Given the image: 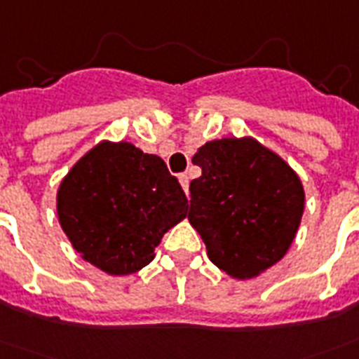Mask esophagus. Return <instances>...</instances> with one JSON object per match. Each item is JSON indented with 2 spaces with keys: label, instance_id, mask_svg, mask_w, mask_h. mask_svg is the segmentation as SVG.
I'll return each mask as SVG.
<instances>
[{
  "label": "esophagus",
  "instance_id": "obj_1",
  "mask_svg": "<svg viewBox=\"0 0 359 359\" xmlns=\"http://www.w3.org/2000/svg\"><path fill=\"white\" fill-rule=\"evenodd\" d=\"M179 182H180V186H182V190L188 194V186H190V179H188V175L180 173L179 175Z\"/></svg>",
  "mask_w": 359,
  "mask_h": 359
}]
</instances>
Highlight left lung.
<instances>
[{
    "mask_svg": "<svg viewBox=\"0 0 359 359\" xmlns=\"http://www.w3.org/2000/svg\"><path fill=\"white\" fill-rule=\"evenodd\" d=\"M191 161L188 220L212 264L233 278H252L284 258L305 209V191L288 163L252 137L205 143Z\"/></svg>",
    "mask_w": 359,
    "mask_h": 359,
    "instance_id": "8db88e82",
    "label": "left lung"
}]
</instances>
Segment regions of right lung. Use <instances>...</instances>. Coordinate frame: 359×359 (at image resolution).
Here are the masks:
<instances>
[{
	"mask_svg": "<svg viewBox=\"0 0 359 359\" xmlns=\"http://www.w3.org/2000/svg\"><path fill=\"white\" fill-rule=\"evenodd\" d=\"M56 209L82 258L109 275H131L154 259L163 233L184 220L188 199L160 156L101 141L60 182Z\"/></svg>",
	"mask_w": 359,
	"mask_h": 359,
	"instance_id": "obj_1",
	"label": "right lung"
}]
</instances>
